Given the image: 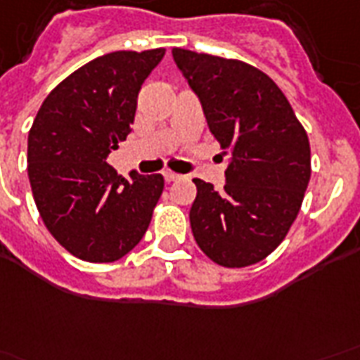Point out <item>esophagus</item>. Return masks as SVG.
I'll return each instance as SVG.
<instances>
[{"mask_svg": "<svg viewBox=\"0 0 360 360\" xmlns=\"http://www.w3.org/2000/svg\"><path fill=\"white\" fill-rule=\"evenodd\" d=\"M162 175H164V179H166L167 183H172V181L181 179V175H179V173H173V172H169V169H166V172L162 173Z\"/></svg>", "mask_w": 360, "mask_h": 360, "instance_id": "obj_1", "label": "esophagus"}]
</instances>
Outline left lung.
I'll use <instances>...</instances> for the list:
<instances>
[{
    "mask_svg": "<svg viewBox=\"0 0 360 360\" xmlns=\"http://www.w3.org/2000/svg\"><path fill=\"white\" fill-rule=\"evenodd\" d=\"M172 55L200 101L210 131L233 154L221 193L193 179L194 240L217 265H254L284 240L302 207L311 177L307 133L262 70L179 47Z\"/></svg>",
    "mask_w": 360,
    "mask_h": 360,
    "instance_id": "obj_1",
    "label": "left lung"
}]
</instances>
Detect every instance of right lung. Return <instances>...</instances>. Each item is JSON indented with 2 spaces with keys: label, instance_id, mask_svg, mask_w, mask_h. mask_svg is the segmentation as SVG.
Segmentation results:
<instances>
[{
  "label": "right lung",
  "instance_id": "1",
  "mask_svg": "<svg viewBox=\"0 0 360 360\" xmlns=\"http://www.w3.org/2000/svg\"><path fill=\"white\" fill-rule=\"evenodd\" d=\"M166 49L93 58L53 89L28 133V177L45 227L84 262L110 263L145 236L160 173L122 177L106 164L131 131L137 95Z\"/></svg>",
  "mask_w": 360,
  "mask_h": 360
}]
</instances>
